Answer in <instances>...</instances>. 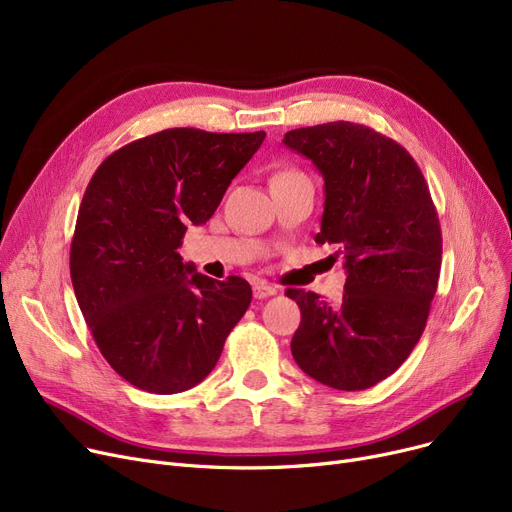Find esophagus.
<instances>
[{
    "label": "esophagus",
    "mask_w": 512,
    "mask_h": 512,
    "mask_svg": "<svg viewBox=\"0 0 512 512\" xmlns=\"http://www.w3.org/2000/svg\"><path fill=\"white\" fill-rule=\"evenodd\" d=\"M276 292H278V290H276L274 286L265 284V282H255V284H253L255 299H267V297H272V294H276Z\"/></svg>",
    "instance_id": "1"
}]
</instances>
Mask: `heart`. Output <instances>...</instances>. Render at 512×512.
Instances as JSON below:
<instances>
[{
  "instance_id": "obj_1",
  "label": "heart",
  "mask_w": 512,
  "mask_h": 512,
  "mask_svg": "<svg viewBox=\"0 0 512 512\" xmlns=\"http://www.w3.org/2000/svg\"><path fill=\"white\" fill-rule=\"evenodd\" d=\"M282 174H284V172H282Z\"/></svg>"
}]
</instances>
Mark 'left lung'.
I'll return each mask as SVG.
<instances>
[{"label":"left lung","mask_w":512,"mask_h":512,"mask_svg":"<svg viewBox=\"0 0 512 512\" xmlns=\"http://www.w3.org/2000/svg\"><path fill=\"white\" fill-rule=\"evenodd\" d=\"M326 182L321 232L346 270L342 299L288 288L301 309L290 351L319 384L367 390L407 361L419 342L440 278L442 230L429 186L411 153L355 122L284 134Z\"/></svg>","instance_id":"8db88e82"}]
</instances>
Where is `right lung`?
Wrapping results in <instances>:
<instances>
[{"label": "right lung", "mask_w": 512, "mask_h": 512, "mask_svg": "<svg viewBox=\"0 0 512 512\" xmlns=\"http://www.w3.org/2000/svg\"><path fill=\"white\" fill-rule=\"evenodd\" d=\"M263 139L168 128L107 155L87 186L70 245L74 294L105 361L139 390L203 382L251 305L247 280L203 276L178 249Z\"/></svg>", "instance_id": "1"}]
</instances>
